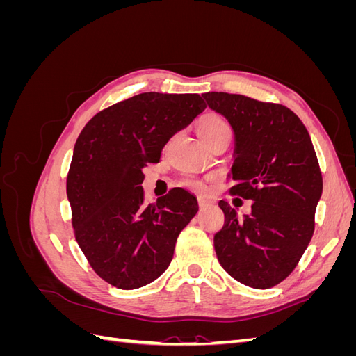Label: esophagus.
Wrapping results in <instances>:
<instances>
[{"mask_svg":"<svg viewBox=\"0 0 356 356\" xmlns=\"http://www.w3.org/2000/svg\"><path fill=\"white\" fill-rule=\"evenodd\" d=\"M207 204H208V200H207V199H204V197H199V207H200V208H204V207H207Z\"/></svg>","mask_w":356,"mask_h":356,"instance_id":"esophagus-1","label":"esophagus"}]
</instances>
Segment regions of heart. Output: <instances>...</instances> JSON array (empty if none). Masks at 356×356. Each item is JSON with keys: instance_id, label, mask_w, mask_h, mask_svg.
Wrapping results in <instances>:
<instances>
[{"instance_id": "1", "label": "heart", "mask_w": 356, "mask_h": 356, "mask_svg": "<svg viewBox=\"0 0 356 356\" xmlns=\"http://www.w3.org/2000/svg\"><path fill=\"white\" fill-rule=\"evenodd\" d=\"M221 132H230V129H229L227 123H225L222 118H220L217 115L204 117L197 126L199 135H213V134H221ZM186 184H187V187L196 190V191H204V187L202 182H199L196 179H188Z\"/></svg>"}]
</instances>
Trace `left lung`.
<instances>
[{
  "label": "left lung",
  "mask_w": 356,
  "mask_h": 356,
  "mask_svg": "<svg viewBox=\"0 0 356 356\" xmlns=\"http://www.w3.org/2000/svg\"><path fill=\"white\" fill-rule=\"evenodd\" d=\"M208 106L225 117L234 134L232 195L251 199L239 217L220 200L222 229L213 246L222 268L241 284L266 289L294 270L312 239L322 175L310 135L300 118L279 104L243 95L208 92Z\"/></svg>",
  "instance_id": "obj_1"
}]
</instances>
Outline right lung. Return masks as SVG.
I'll use <instances>...</instances> for the list:
<instances>
[{
	"instance_id": "right-lung-1",
	"label": "right lung",
	"mask_w": 356,
	"mask_h": 356,
	"mask_svg": "<svg viewBox=\"0 0 356 356\" xmlns=\"http://www.w3.org/2000/svg\"><path fill=\"white\" fill-rule=\"evenodd\" d=\"M207 108L197 93L147 92L114 104L84 126L67 178L72 227L83 254L105 282L141 288L163 273L197 199L174 188L144 204L143 169Z\"/></svg>"
}]
</instances>
